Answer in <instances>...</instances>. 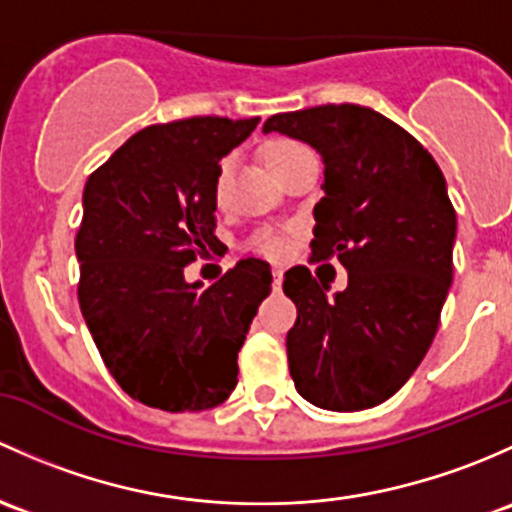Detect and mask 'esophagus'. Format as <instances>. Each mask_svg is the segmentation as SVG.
I'll return each mask as SVG.
<instances>
[{
    "label": "esophagus",
    "instance_id": "esophagus-1",
    "mask_svg": "<svg viewBox=\"0 0 512 512\" xmlns=\"http://www.w3.org/2000/svg\"><path fill=\"white\" fill-rule=\"evenodd\" d=\"M281 283H283V271L281 268H273V291H281Z\"/></svg>",
    "mask_w": 512,
    "mask_h": 512
}]
</instances>
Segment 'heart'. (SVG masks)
<instances>
[{"label": "heart", "mask_w": 512, "mask_h": 512, "mask_svg": "<svg viewBox=\"0 0 512 512\" xmlns=\"http://www.w3.org/2000/svg\"><path fill=\"white\" fill-rule=\"evenodd\" d=\"M305 152L308 150H305L300 142L286 140V138H273L261 145V160H263V165H266L268 170L278 177L288 165H291L295 157L305 155ZM226 175H229V162H221L219 172H217V187H214L219 204H221V199H224ZM254 246H256V251H261V254H266L271 258H278V256L286 254V241H283L281 236L271 234V231H263V234H258L254 239Z\"/></svg>", "instance_id": "obj_1"}]
</instances>
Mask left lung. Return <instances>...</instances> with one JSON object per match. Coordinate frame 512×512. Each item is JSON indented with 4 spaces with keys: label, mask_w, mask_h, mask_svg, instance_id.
Returning a JSON list of instances; mask_svg holds the SVG:
<instances>
[{
    "label": "left lung",
    "mask_w": 512,
    "mask_h": 512,
    "mask_svg": "<svg viewBox=\"0 0 512 512\" xmlns=\"http://www.w3.org/2000/svg\"><path fill=\"white\" fill-rule=\"evenodd\" d=\"M263 133L320 152L325 197L310 251L347 268L333 298L305 266L283 278L298 308L286 337L295 389L330 412L377 407L421 365L449 295L456 212L446 179L419 140L365 105L278 113Z\"/></svg>",
    "instance_id": "obj_1"
}]
</instances>
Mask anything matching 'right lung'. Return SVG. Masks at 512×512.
<instances>
[{
    "mask_svg": "<svg viewBox=\"0 0 512 512\" xmlns=\"http://www.w3.org/2000/svg\"><path fill=\"white\" fill-rule=\"evenodd\" d=\"M256 125L217 115L150 125L83 189L78 303L108 372L147 407L202 412L236 387L271 266L244 258L209 288L184 281V268L217 254L219 160Z\"/></svg>",
    "mask_w": 512,
    "mask_h": 512,
    "instance_id": "1",
    "label": "right lung"
}]
</instances>
